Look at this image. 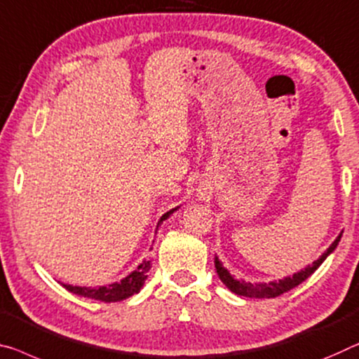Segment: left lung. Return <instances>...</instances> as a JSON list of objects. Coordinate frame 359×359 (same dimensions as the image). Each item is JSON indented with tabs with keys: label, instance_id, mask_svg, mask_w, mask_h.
<instances>
[{
	"label": "left lung",
	"instance_id": "left-lung-1",
	"mask_svg": "<svg viewBox=\"0 0 359 359\" xmlns=\"http://www.w3.org/2000/svg\"><path fill=\"white\" fill-rule=\"evenodd\" d=\"M341 234L337 236L332 244L329 245V249L323 253L321 257L318 258L316 262L308 264L306 268L300 269V271L294 273L287 278L279 279V280H271V283H245L242 279H236L233 274H231L228 269L223 266V263L218 260V257H215V268H217L218 278L222 279V283L228 287L231 292H234L236 295L241 297H249V299H274V297H279L284 292H289L290 289L297 287V285L302 284L303 280L310 278V276L316 271V269L321 266V263L326 260V258L335 250V247L339 245Z\"/></svg>",
	"mask_w": 359,
	"mask_h": 359
}]
</instances>
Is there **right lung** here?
<instances>
[{
  "instance_id": "right-lung-1",
  "label": "right lung",
  "mask_w": 359,
  "mask_h": 359,
  "mask_svg": "<svg viewBox=\"0 0 359 359\" xmlns=\"http://www.w3.org/2000/svg\"><path fill=\"white\" fill-rule=\"evenodd\" d=\"M180 207L172 208V210L162 215L161 219L157 223V229L165 219H167L170 215L173 212L178 210ZM151 269V262L144 260L140 266H137L135 271H131L126 278H123L120 283H114L109 285H99V287H81V285H72V284H62L65 289L72 294L80 295V297H86V299H93V300H99V302H120L128 299V297L137 294L144 285L146 279H147V271Z\"/></svg>"
}]
</instances>
